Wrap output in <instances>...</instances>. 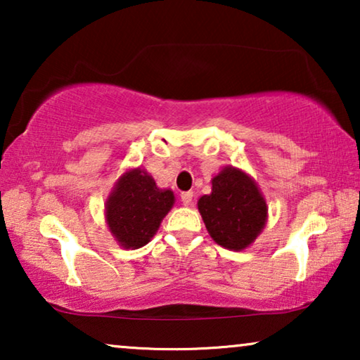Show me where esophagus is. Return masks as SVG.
I'll list each match as a JSON object with an SVG mask.
<instances>
[{
	"label": "esophagus",
	"mask_w": 360,
	"mask_h": 360,
	"mask_svg": "<svg viewBox=\"0 0 360 360\" xmlns=\"http://www.w3.org/2000/svg\"><path fill=\"white\" fill-rule=\"evenodd\" d=\"M180 200L185 206H190L191 201H193V191H184V193L180 195Z\"/></svg>",
	"instance_id": "34e87169"
}]
</instances>
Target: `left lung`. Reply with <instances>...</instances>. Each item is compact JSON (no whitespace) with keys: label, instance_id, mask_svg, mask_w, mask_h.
Listing matches in <instances>:
<instances>
[{"label":"left lung","instance_id":"1","mask_svg":"<svg viewBox=\"0 0 360 360\" xmlns=\"http://www.w3.org/2000/svg\"><path fill=\"white\" fill-rule=\"evenodd\" d=\"M198 210L214 243L245 249L267 221V205L249 175L228 167L213 179V190L198 200Z\"/></svg>","mask_w":360,"mask_h":360}]
</instances>
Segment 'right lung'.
Wrapping results in <instances>:
<instances>
[{
	"mask_svg": "<svg viewBox=\"0 0 360 360\" xmlns=\"http://www.w3.org/2000/svg\"><path fill=\"white\" fill-rule=\"evenodd\" d=\"M174 200V193L157 188L144 170L127 172L106 203L110 231L122 248H142L157 233Z\"/></svg>",
	"mask_w": 360,
	"mask_h": 360,
	"instance_id": "1",
	"label": "right lung"
}]
</instances>
